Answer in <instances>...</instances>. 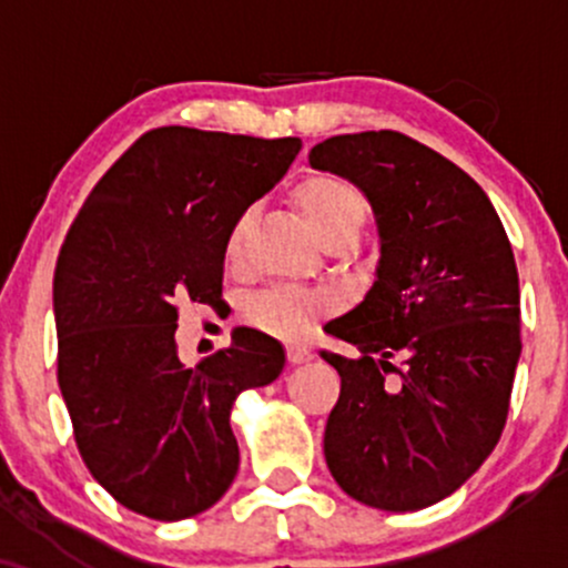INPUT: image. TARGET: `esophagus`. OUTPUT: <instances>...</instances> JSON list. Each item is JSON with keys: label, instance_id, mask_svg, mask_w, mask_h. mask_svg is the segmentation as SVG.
Segmentation results:
<instances>
[{"label": "esophagus", "instance_id": "obj_1", "mask_svg": "<svg viewBox=\"0 0 568 568\" xmlns=\"http://www.w3.org/2000/svg\"><path fill=\"white\" fill-rule=\"evenodd\" d=\"M285 355H288V363H293V366H298V363L310 361L312 352L302 342H288V344H285Z\"/></svg>", "mask_w": 568, "mask_h": 568}]
</instances>
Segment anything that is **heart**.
<instances>
[{
  "label": "heart",
  "instance_id": "heart-1",
  "mask_svg": "<svg viewBox=\"0 0 568 568\" xmlns=\"http://www.w3.org/2000/svg\"><path fill=\"white\" fill-rule=\"evenodd\" d=\"M293 202H296L304 221L323 245L334 243V240H352L355 243L368 219L366 197L347 181L334 179V175H310V179H304L302 184L293 189ZM251 219V211H243L232 221L230 234H226L224 256L232 266L243 264ZM325 306H328V296H323V293L272 288L253 298L251 317L258 328L272 331V334L296 336L321 315Z\"/></svg>",
  "mask_w": 568,
  "mask_h": 568
}]
</instances>
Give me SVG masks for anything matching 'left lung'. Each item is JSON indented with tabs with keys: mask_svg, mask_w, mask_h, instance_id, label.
<instances>
[{
	"mask_svg": "<svg viewBox=\"0 0 568 568\" xmlns=\"http://www.w3.org/2000/svg\"><path fill=\"white\" fill-rule=\"evenodd\" d=\"M310 165L361 189L379 230L368 293L325 325L357 349L323 352L342 376L325 462L352 499L422 510L465 484L505 427L520 357L510 240L470 175L395 130L325 139Z\"/></svg>",
	"mask_w": 568,
	"mask_h": 568,
	"instance_id": "left-lung-1",
	"label": "left lung"
}]
</instances>
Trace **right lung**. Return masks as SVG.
<instances>
[{"label": "right lung", "instance_id": "right-lung-1", "mask_svg": "<svg viewBox=\"0 0 568 568\" xmlns=\"http://www.w3.org/2000/svg\"><path fill=\"white\" fill-rule=\"evenodd\" d=\"M298 149V139L149 130L71 224L53 280L58 384L84 465L128 510L192 518L237 475L232 406L277 379L285 349L237 328L230 349L189 368L175 349V304H219L232 221Z\"/></svg>", "mask_w": 568, "mask_h": 568}]
</instances>
